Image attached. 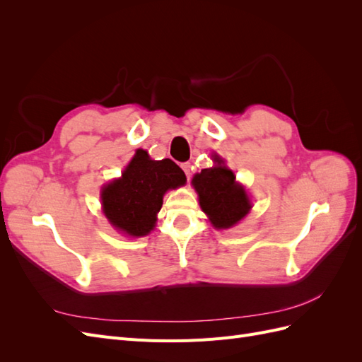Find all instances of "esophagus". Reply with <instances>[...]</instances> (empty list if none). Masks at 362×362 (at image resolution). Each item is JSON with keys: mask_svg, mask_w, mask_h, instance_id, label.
<instances>
[{"mask_svg": "<svg viewBox=\"0 0 362 362\" xmlns=\"http://www.w3.org/2000/svg\"><path fill=\"white\" fill-rule=\"evenodd\" d=\"M181 169L184 170V173H185V177H187V180H190V177H192V164H190V163H182V164H181Z\"/></svg>", "mask_w": 362, "mask_h": 362, "instance_id": "1", "label": "esophagus"}]
</instances>
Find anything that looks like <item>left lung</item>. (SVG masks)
Wrapping results in <instances>:
<instances>
[{"label":"left lung","mask_w":362,"mask_h":362,"mask_svg":"<svg viewBox=\"0 0 362 362\" xmlns=\"http://www.w3.org/2000/svg\"><path fill=\"white\" fill-rule=\"evenodd\" d=\"M217 166L204 169L194 175L193 185L199 194V204L211 223L218 229L238 223L250 210L246 190L235 182L234 173L222 166L221 158H214Z\"/></svg>","instance_id":"1"}]
</instances>
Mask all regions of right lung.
<instances>
[{
	"instance_id": "obj_1",
	"label": "right lung",
	"mask_w": 362,
	"mask_h": 362,
	"mask_svg": "<svg viewBox=\"0 0 362 362\" xmlns=\"http://www.w3.org/2000/svg\"><path fill=\"white\" fill-rule=\"evenodd\" d=\"M185 182L184 172L172 160H151L139 149L122 178L103 189V208L110 223L131 237H141L156 226L163 194Z\"/></svg>"
}]
</instances>
